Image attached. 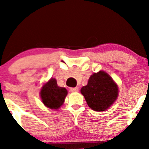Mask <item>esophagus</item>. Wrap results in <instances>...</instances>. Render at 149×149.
Masks as SVG:
<instances>
[{
	"label": "esophagus",
	"instance_id": "34e87169",
	"mask_svg": "<svg viewBox=\"0 0 149 149\" xmlns=\"http://www.w3.org/2000/svg\"><path fill=\"white\" fill-rule=\"evenodd\" d=\"M69 89H70V91H71V92H76V91H79V88H78L77 87H74V88H70Z\"/></svg>",
	"mask_w": 149,
	"mask_h": 149
}]
</instances>
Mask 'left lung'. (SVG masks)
Instances as JSON below:
<instances>
[{"mask_svg": "<svg viewBox=\"0 0 149 149\" xmlns=\"http://www.w3.org/2000/svg\"><path fill=\"white\" fill-rule=\"evenodd\" d=\"M87 104L94 111H104L116 100L118 88L112 78L101 71L91 75L88 84L81 89Z\"/></svg>", "mask_w": 149, "mask_h": 149, "instance_id": "obj_1", "label": "left lung"}]
</instances>
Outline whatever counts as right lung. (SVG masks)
Returning <instances> with one entry per match:
<instances>
[{"mask_svg": "<svg viewBox=\"0 0 149 149\" xmlns=\"http://www.w3.org/2000/svg\"><path fill=\"white\" fill-rule=\"evenodd\" d=\"M67 90L63 87L58 86L55 79H51L43 86L40 92L44 104L50 109H58L64 102L67 95Z\"/></svg>", "mask_w": 149, "mask_h": 149, "instance_id": "obj_1", "label": "right lung"}]
</instances>
